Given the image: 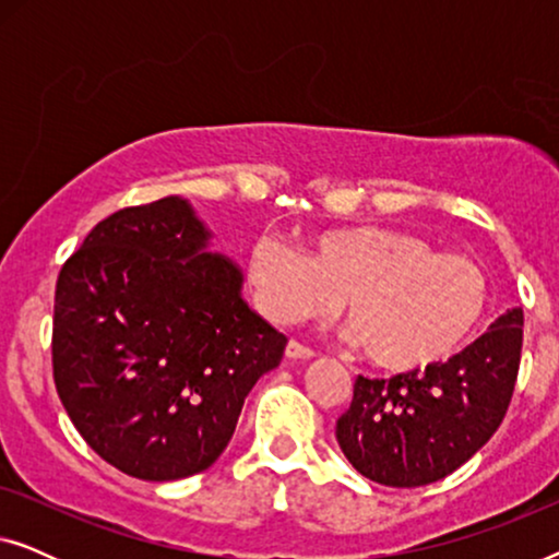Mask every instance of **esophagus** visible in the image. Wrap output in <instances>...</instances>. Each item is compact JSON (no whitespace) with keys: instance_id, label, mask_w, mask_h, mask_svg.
Here are the masks:
<instances>
[{"instance_id":"1","label":"esophagus","mask_w":559,"mask_h":559,"mask_svg":"<svg viewBox=\"0 0 559 559\" xmlns=\"http://www.w3.org/2000/svg\"><path fill=\"white\" fill-rule=\"evenodd\" d=\"M285 356L293 358V361H297V358L305 361V358H312V348L302 346V343H297V341H289L287 348H285Z\"/></svg>"}]
</instances>
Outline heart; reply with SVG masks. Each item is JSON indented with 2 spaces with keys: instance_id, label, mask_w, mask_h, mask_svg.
Listing matches in <instances>:
<instances>
[{
  "instance_id": "heart-1",
  "label": "heart",
  "mask_w": 559,
  "mask_h": 559,
  "mask_svg": "<svg viewBox=\"0 0 559 559\" xmlns=\"http://www.w3.org/2000/svg\"><path fill=\"white\" fill-rule=\"evenodd\" d=\"M257 310L277 325L346 308L348 338L381 369L438 364L468 341L486 312L488 282L461 254H438L402 228L348 226L312 234L308 251L259 234L247 254Z\"/></svg>"
}]
</instances>
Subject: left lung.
<instances>
[{
  "instance_id": "8db88e82",
  "label": "left lung",
  "mask_w": 559,
  "mask_h": 559,
  "mask_svg": "<svg viewBox=\"0 0 559 559\" xmlns=\"http://www.w3.org/2000/svg\"><path fill=\"white\" fill-rule=\"evenodd\" d=\"M522 308L425 371L358 377L335 440L361 476L394 488L427 486L468 463L499 430L522 358Z\"/></svg>"
}]
</instances>
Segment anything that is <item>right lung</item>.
Masks as SVG:
<instances>
[{"mask_svg":"<svg viewBox=\"0 0 559 559\" xmlns=\"http://www.w3.org/2000/svg\"><path fill=\"white\" fill-rule=\"evenodd\" d=\"M180 195L111 213L60 270L52 377L106 463L142 480L211 468L287 338Z\"/></svg>","mask_w":559,"mask_h":559,"instance_id":"add662e5","label":"right lung"}]
</instances>
